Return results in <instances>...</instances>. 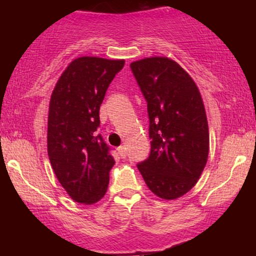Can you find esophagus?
<instances>
[{
  "mask_svg": "<svg viewBox=\"0 0 256 256\" xmlns=\"http://www.w3.org/2000/svg\"><path fill=\"white\" fill-rule=\"evenodd\" d=\"M118 152L120 154V156L125 158V156H126V148H125V146H119V148H118Z\"/></svg>",
  "mask_w": 256,
  "mask_h": 256,
  "instance_id": "1",
  "label": "esophagus"
}]
</instances>
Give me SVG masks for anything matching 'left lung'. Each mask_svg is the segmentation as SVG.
Instances as JSON below:
<instances>
[{"label":"left lung","instance_id":"8db88e82","mask_svg":"<svg viewBox=\"0 0 256 256\" xmlns=\"http://www.w3.org/2000/svg\"><path fill=\"white\" fill-rule=\"evenodd\" d=\"M148 104L149 158L137 167L152 192L176 200L201 177L210 131L201 94L180 64L165 56L146 58L130 64Z\"/></svg>","mask_w":256,"mask_h":256}]
</instances>
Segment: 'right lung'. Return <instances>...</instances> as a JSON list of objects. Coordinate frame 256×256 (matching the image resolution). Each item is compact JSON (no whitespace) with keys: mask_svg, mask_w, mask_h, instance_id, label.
<instances>
[{"mask_svg":"<svg viewBox=\"0 0 256 256\" xmlns=\"http://www.w3.org/2000/svg\"><path fill=\"white\" fill-rule=\"evenodd\" d=\"M125 60L77 58L67 66L49 102L46 146L58 180L73 201L92 204L107 192L114 158L98 134L100 106Z\"/></svg>","mask_w":256,"mask_h":256,"instance_id":"add662e5","label":"right lung"}]
</instances>
